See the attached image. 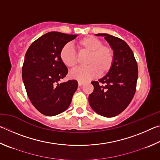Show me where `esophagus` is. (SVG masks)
Segmentation results:
<instances>
[{
    "instance_id": "34e87169",
    "label": "esophagus",
    "mask_w": 160,
    "mask_h": 160,
    "mask_svg": "<svg viewBox=\"0 0 160 160\" xmlns=\"http://www.w3.org/2000/svg\"><path fill=\"white\" fill-rule=\"evenodd\" d=\"M85 83V82H82V81H78V85H79L80 87L82 86Z\"/></svg>"
}]
</instances>
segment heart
<instances>
[{
    "label": "heart",
    "instance_id": "heart-1",
    "mask_svg": "<svg viewBox=\"0 0 160 160\" xmlns=\"http://www.w3.org/2000/svg\"><path fill=\"white\" fill-rule=\"evenodd\" d=\"M81 54L88 53L86 64L70 72V77L80 81L88 80L100 74L110 71L114 62V53L109 45L103 44L101 40L93 36H87L75 42ZM60 58L65 66L73 69L78 65L77 53L70 45L66 44L60 51Z\"/></svg>",
    "mask_w": 160,
    "mask_h": 160
}]
</instances>
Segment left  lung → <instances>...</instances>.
Masks as SVG:
<instances>
[{
	"label": "left lung",
	"instance_id": "8db88e82",
	"mask_svg": "<svg viewBox=\"0 0 160 160\" xmlns=\"http://www.w3.org/2000/svg\"><path fill=\"white\" fill-rule=\"evenodd\" d=\"M104 37L114 53V62L110 71L98 81H92V93L89 103L94 112L105 117H113L126 109L134 97L138 69L133 53L120 38L108 34Z\"/></svg>",
	"mask_w": 160,
	"mask_h": 160
}]
</instances>
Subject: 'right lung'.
Masks as SVG:
<instances>
[{"instance_id":"1","label":"right lung","mask_w":160,"mask_h":160,"mask_svg":"<svg viewBox=\"0 0 160 160\" xmlns=\"http://www.w3.org/2000/svg\"><path fill=\"white\" fill-rule=\"evenodd\" d=\"M76 37L48 32L35 40L27 51L22 69L23 82L32 104L42 114H59L71 103L78 84L75 80L58 83L68 72L61 60L60 51Z\"/></svg>"}]
</instances>
